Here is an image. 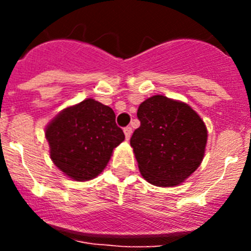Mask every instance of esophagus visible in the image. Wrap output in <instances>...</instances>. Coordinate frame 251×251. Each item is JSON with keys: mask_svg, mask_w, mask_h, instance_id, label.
<instances>
[{"mask_svg": "<svg viewBox=\"0 0 251 251\" xmlns=\"http://www.w3.org/2000/svg\"><path fill=\"white\" fill-rule=\"evenodd\" d=\"M123 130H124V134H126V139H129L130 136H132V128L126 127Z\"/></svg>", "mask_w": 251, "mask_h": 251, "instance_id": "obj_1", "label": "esophagus"}]
</instances>
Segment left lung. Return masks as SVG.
<instances>
[{
	"mask_svg": "<svg viewBox=\"0 0 251 251\" xmlns=\"http://www.w3.org/2000/svg\"><path fill=\"white\" fill-rule=\"evenodd\" d=\"M141 126L130 146L146 181L172 187L191 176L202 162L207 129L188 104L153 95L138 106Z\"/></svg>",
	"mask_w": 251,
	"mask_h": 251,
	"instance_id": "left-lung-1",
	"label": "left lung"
}]
</instances>
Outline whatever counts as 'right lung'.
<instances>
[{
  "mask_svg": "<svg viewBox=\"0 0 251 251\" xmlns=\"http://www.w3.org/2000/svg\"><path fill=\"white\" fill-rule=\"evenodd\" d=\"M45 136L54 165L75 181L98 176L113 150L124 141L112 108L94 99L59 113L46 127Z\"/></svg>",
  "mask_w": 251,
  "mask_h": 251,
  "instance_id": "add662e5",
  "label": "right lung"
}]
</instances>
